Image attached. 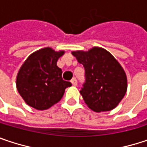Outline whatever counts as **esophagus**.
<instances>
[{"instance_id": "esophagus-1", "label": "esophagus", "mask_w": 147, "mask_h": 147, "mask_svg": "<svg viewBox=\"0 0 147 147\" xmlns=\"http://www.w3.org/2000/svg\"><path fill=\"white\" fill-rule=\"evenodd\" d=\"M71 82V83H72L73 86H76L77 85V80H76V78H72Z\"/></svg>"}]
</instances>
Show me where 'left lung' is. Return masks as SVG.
<instances>
[{"mask_svg":"<svg viewBox=\"0 0 147 147\" xmlns=\"http://www.w3.org/2000/svg\"><path fill=\"white\" fill-rule=\"evenodd\" d=\"M72 55L85 69V82L80 91L87 106L95 112L109 111L123 99L127 78L123 68L107 50L94 47Z\"/></svg>","mask_w":147,"mask_h":147,"instance_id":"1","label":"left lung"}]
</instances>
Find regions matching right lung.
<instances>
[{"mask_svg": "<svg viewBox=\"0 0 147 147\" xmlns=\"http://www.w3.org/2000/svg\"><path fill=\"white\" fill-rule=\"evenodd\" d=\"M64 51L50 48L32 54L23 63L17 77V87L23 100L38 110H45L62 98L65 88L71 86L62 78L57 60Z\"/></svg>", "mask_w": 147, "mask_h": 147, "instance_id": "add662e5", "label": "right lung"}]
</instances>
